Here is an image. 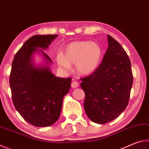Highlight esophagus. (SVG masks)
<instances>
[{"label": "esophagus", "instance_id": "1", "mask_svg": "<svg viewBox=\"0 0 149 149\" xmlns=\"http://www.w3.org/2000/svg\"><path fill=\"white\" fill-rule=\"evenodd\" d=\"M78 87H79V84H78L77 81H73L72 83V88H74H74H77Z\"/></svg>", "mask_w": 149, "mask_h": 149}]
</instances>
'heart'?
<instances>
[{"label": "heart", "mask_w": 149, "mask_h": 149, "mask_svg": "<svg viewBox=\"0 0 149 149\" xmlns=\"http://www.w3.org/2000/svg\"><path fill=\"white\" fill-rule=\"evenodd\" d=\"M102 54L101 47L97 42L75 41L67 45L64 55H58L56 62L60 68L65 70L70 69V65L75 64L79 74L89 75L98 68Z\"/></svg>", "instance_id": "b5f03b06"}]
</instances>
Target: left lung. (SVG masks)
<instances>
[{
	"instance_id": "8db88e82",
	"label": "left lung",
	"mask_w": 149,
	"mask_h": 149,
	"mask_svg": "<svg viewBox=\"0 0 149 149\" xmlns=\"http://www.w3.org/2000/svg\"><path fill=\"white\" fill-rule=\"evenodd\" d=\"M108 36V47L98 68L81 79L84 108L92 122L104 124L122 114L129 102L133 85L131 62L117 41Z\"/></svg>"
}]
</instances>
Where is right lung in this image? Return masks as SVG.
Instances as JSON below:
<instances>
[{"instance_id": "right-lung-1", "label": "right lung", "mask_w": 149, "mask_h": 149, "mask_svg": "<svg viewBox=\"0 0 149 149\" xmlns=\"http://www.w3.org/2000/svg\"><path fill=\"white\" fill-rule=\"evenodd\" d=\"M57 37H31L12 62L10 86L14 107L25 120L36 127L52 125L58 120L63 99L71 87V78L56 77L52 74L50 68L52 61L41 50L47 49ZM36 53L44 57L43 65H35L33 56Z\"/></svg>"}]
</instances>
